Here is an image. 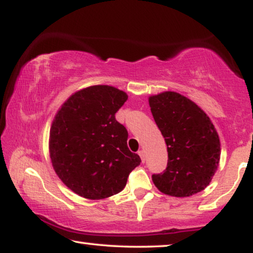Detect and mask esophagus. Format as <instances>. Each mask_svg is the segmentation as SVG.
<instances>
[{"instance_id": "obj_1", "label": "esophagus", "mask_w": 253, "mask_h": 253, "mask_svg": "<svg viewBox=\"0 0 253 253\" xmlns=\"http://www.w3.org/2000/svg\"><path fill=\"white\" fill-rule=\"evenodd\" d=\"M138 154H139V157L141 159V161L145 162V152L143 150H140L139 152H138Z\"/></svg>"}]
</instances>
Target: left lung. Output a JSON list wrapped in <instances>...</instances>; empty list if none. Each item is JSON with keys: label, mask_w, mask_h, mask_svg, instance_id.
I'll return each instance as SVG.
<instances>
[{"label": "left lung", "mask_w": 253, "mask_h": 253, "mask_svg": "<svg viewBox=\"0 0 253 253\" xmlns=\"http://www.w3.org/2000/svg\"><path fill=\"white\" fill-rule=\"evenodd\" d=\"M148 101L168 152L167 167L152 175L155 186L174 197L203 191L220 161V139L210 117L176 92L160 93Z\"/></svg>", "instance_id": "1"}]
</instances>
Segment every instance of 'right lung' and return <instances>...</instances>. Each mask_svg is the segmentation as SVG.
<instances>
[{"mask_svg": "<svg viewBox=\"0 0 253 253\" xmlns=\"http://www.w3.org/2000/svg\"><path fill=\"white\" fill-rule=\"evenodd\" d=\"M127 95L113 86L95 85L71 95L50 127L49 152L62 182L87 199L122 191L140 158L127 148V130L115 114Z\"/></svg>", "mask_w": 253, "mask_h": 253, "instance_id": "right-lung-1", "label": "right lung"}]
</instances>
